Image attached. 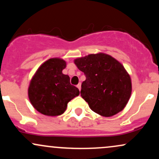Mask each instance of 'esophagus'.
Wrapping results in <instances>:
<instances>
[{
  "label": "esophagus",
  "mask_w": 159,
  "mask_h": 159,
  "mask_svg": "<svg viewBox=\"0 0 159 159\" xmlns=\"http://www.w3.org/2000/svg\"><path fill=\"white\" fill-rule=\"evenodd\" d=\"M81 84L79 83V84H78L77 85V87H78V90H81Z\"/></svg>",
  "instance_id": "obj_1"
}]
</instances>
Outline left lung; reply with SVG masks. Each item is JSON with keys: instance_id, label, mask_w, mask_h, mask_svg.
I'll use <instances>...</instances> for the list:
<instances>
[{"instance_id": "8db88e82", "label": "left lung", "mask_w": 159, "mask_h": 159, "mask_svg": "<svg viewBox=\"0 0 159 159\" xmlns=\"http://www.w3.org/2000/svg\"><path fill=\"white\" fill-rule=\"evenodd\" d=\"M85 75L81 96L93 111L111 116L125 107L132 93L129 75L119 61L108 54L98 53L75 60Z\"/></svg>"}]
</instances>
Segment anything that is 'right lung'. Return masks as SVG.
Returning a JSON list of instances; mask_svg holds the SVG:
<instances>
[{
    "label": "right lung",
    "instance_id": "1",
    "mask_svg": "<svg viewBox=\"0 0 159 159\" xmlns=\"http://www.w3.org/2000/svg\"><path fill=\"white\" fill-rule=\"evenodd\" d=\"M66 62L51 58L37 69L28 88L30 103L36 111L47 116L64 113L69 101L79 95V90L70 84V78L62 71Z\"/></svg>",
    "mask_w": 159,
    "mask_h": 159
}]
</instances>
